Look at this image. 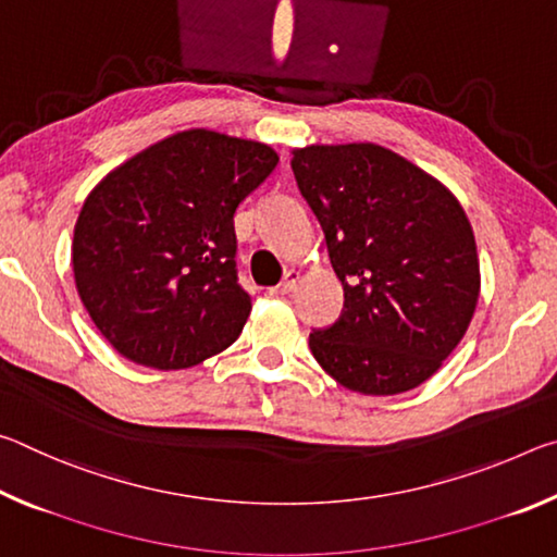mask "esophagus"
Listing matches in <instances>:
<instances>
[{"mask_svg": "<svg viewBox=\"0 0 557 557\" xmlns=\"http://www.w3.org/2000/svg\"><path fill=\"white\" fill-rule=\"evenodd\" d=\"M299 277H301V272H299V270H287L285 280H282L277 287H272V289H270V295H275V297H277V295H289V292L297 287Z\"/></svg>", "mask_w": 557, "mask_h": 557, "instance_id": "obj_1", "label": "esophagus"}]
</instances>
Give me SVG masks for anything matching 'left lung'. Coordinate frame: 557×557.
I'll use <instances>...</instances> for the list:
<instances>
[{
  "label": "left lung",
  "instance_id": "obj_1",
  "mask_svg": "<svg viewBox=\"0 0 557 557\" xmlns=\"http://www.w3.org/2000/svg\"><path fill=\"white\" fill-rule=\"evenodd\" d=\"M292 172L344 285L338 322L309 334L317 363L354 393L418 388L467 334L482 289L465 209L373 143L292 149Z\"/></svg>",
  "mask_w": 557,
  "mask_h": 557
}]
</instances>
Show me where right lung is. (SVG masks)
I'll return each instance as SVG.
<instances>
[{"instance_id":"1","label":"right lung","mask_w":557,"mask_h":557,"mask_svg":"<svg viewBox=\"0 0 557 557\" xmlns=\"http://www.w3.org/2000/svg\"><path fill=\"white\" fill-rule=\"evenodd\" d=\"M277 162L268 145L199 127L92 188L73 231V277L117 354L178 371L240 336L252 305L238 285L233 215Z\"/></svg>"}]
</instances>
